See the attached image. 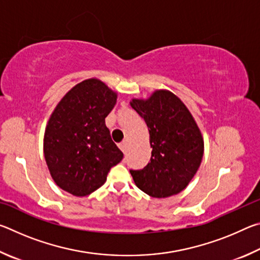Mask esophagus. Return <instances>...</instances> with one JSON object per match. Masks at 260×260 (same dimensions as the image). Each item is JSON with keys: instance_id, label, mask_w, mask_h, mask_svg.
<instances>
[{"instance_id": "1", "label": "esophagus", "mask_w": 260, "mask_h": 260, "mask_svg": "<svg viewBox=\"0 0 260 260\" xmlns=\"http://www.w3.org/2000/svg\"><path fill=\"white\" fill-rule=\"evenodd\" d=\"M118 147H119V149L122 152H125L126 149H127V142H126V141H122V142L118 144Z\"/></svg>"}]
</instances>
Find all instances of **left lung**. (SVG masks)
<instances>
[{"instance_id": "1", "label": "left lung", "mask_w": 260, "mask_h": 260, "mask_svg": "<svg viewBox=\"0 0 260 260\" xmlns=\"http://www.w3.org/2000/svg\"><path fill=\"white\" fill-rule=\"evenodd\" d=\"M131 105L146 121L152 148L147 166L129 170L135 184L156 199L177 195L191 181L203 158L199 127L171 91L158 90L149 100H133Z\"/></svg>"}]
</instances>
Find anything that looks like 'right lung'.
I'll return each mask as SVG.
<instances>
[{"label":"right lung","mask_w":260,"mask_h":260,"mask_svg":"<svg viewBox=\"0 0 260 260\" xmlns=\"http://www.w3.org/2000/svg\"><path fill=\"white\" fill-rule=\"evenodd\" d=\"M116 100L105 83L88 79L73 87L52 112L43 149L51 177L63 190L89 195L121 161L124 155L105 126Z\"/></svg>","instance_id":"obj_1"}]
</instances>
